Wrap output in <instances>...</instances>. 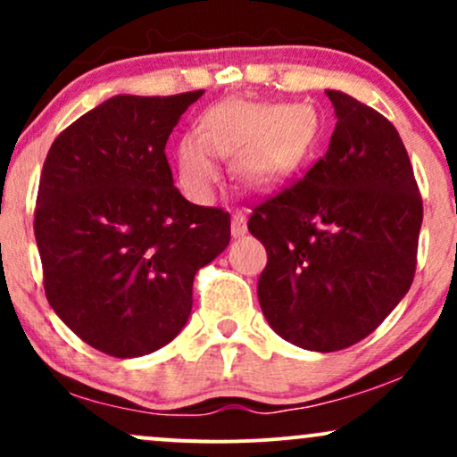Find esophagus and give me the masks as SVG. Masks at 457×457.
<instances>
[{"instance_id":"obj_1","label":"esophagus","mask_w":457,"mask_h":457,"mask_svg":"<svg viewBox=\"0 0 457 457\" xmlns=\"http://www.w3.org/2000/svg\"><path fill=\"white\" fill-rule=\"evenodd\" d=\"M246 232V214L243 211H236L232 214V236L234 238H240Z\"/></svg>"}]
</instances>
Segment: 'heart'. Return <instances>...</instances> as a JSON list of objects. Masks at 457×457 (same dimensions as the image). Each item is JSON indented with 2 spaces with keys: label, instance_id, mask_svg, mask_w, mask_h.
<instances>
[{
  "label": "heart",
  "instance_id": "obj_1",
  "mask_svg": "<svg viewBox=\"0 0 457 457\" xmlns=\"http://www.w3.org/2000/svg\"><path fill=\"white\" fill-rule=\"evenodd\" d=\"M316 139L318 118L309 107L219 103L204 115L202 130L180 141V185L187 195L206 202L221 176L219 156H238L234 174L240 185L266 191L295 174Z\"/></svg>",
  "mask_w": 457,
  "mask_h": 457
}]
</instances>
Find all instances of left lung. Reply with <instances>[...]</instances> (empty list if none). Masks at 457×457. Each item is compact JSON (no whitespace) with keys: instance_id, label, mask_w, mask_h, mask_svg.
Instances as JSON below:
<instances>
[{"instance_id":"1","label":"left lung","mask_w":457,"mask_h":457,"mask_svg":"<svg viewBox=\"0 0 457 457\" xmlns=\"http://www.w3.org/2000/svg\"><path fill=\"white\" fill-rule=\"evenodd\" d=\"M327 96L337 115L327 154L246 223L269 253L262 312L279 337L313 353L365 339L406 296L423 221L395 127L348 94Z\"/></svg>"}]
</instances>
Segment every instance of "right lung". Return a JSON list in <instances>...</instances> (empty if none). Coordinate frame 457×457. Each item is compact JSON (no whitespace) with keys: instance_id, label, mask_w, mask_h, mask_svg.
Returning <instances> with one entry per match:
<instances>
[{"instance_id":"obj_1","label":"right lung","mask_w":457,"mask_h":457,"mask_svg":"<svg viewBox=\"0 0 457 457\" xmlns=\"http://www.w3.org/2000/svg\"><path fill=\"white\" fill-rule=\"evenodd\" d=\"M202 94L109 98L45 159L34 234L46 301L115 359L170 344L191 313L195 272L229 245V212L187 202L165 156Z\"/></svg>"}]
</instances>
